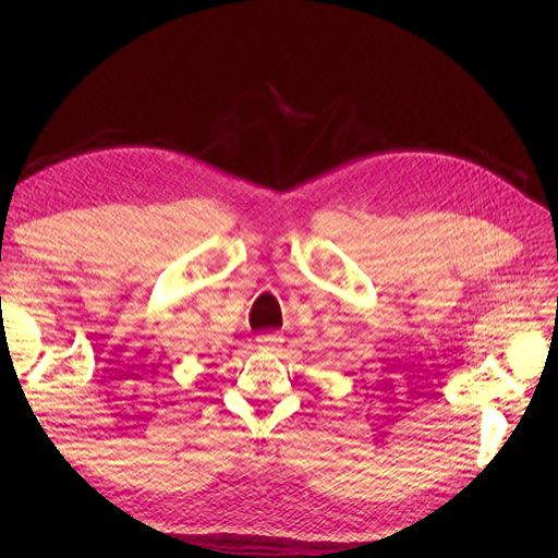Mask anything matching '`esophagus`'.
<instances>
[{
    "label": "esophagus",
    "instance_id": "34e87169",
    "mask_svg": "<svg viewBox=\"0 0 558 558\" xmlns=\"http://www.w3.org/2000/svg\"><path fill=\"white\" fill-rule=\"evenodd\" d=\"M256 342L263 351H277L283 344V335L281 332H265L258 337Z\"/></svg>",
    "mask_w": 558,
    "mask_h": 558
}]
</instances>
